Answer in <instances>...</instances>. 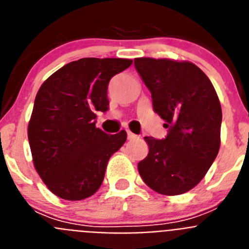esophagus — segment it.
Here are the masks:
<instances>
[{
	"instance_id": "esophagus-1",
	"label": "esophagus",
	"mask_w": 249,
	"mask_h": 249,
	"mask_svg": "<svg viewBox=\"0 0 249 249\" xmlns=\"http://www.w3.org/2000/svg\"><path fill=\"white\" fill-rule=\"evenodd\" d=\"M127 136H128V140H135V138H138V136L135 135V133H132L131 131H127Z\"/></svg>"
}]
</instances>
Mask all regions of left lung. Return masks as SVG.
Returning a JSON list of instances; mask_svg holds the SVG:
<instances>
[{"instance_id":"left-lung-1","label":"left lung","mask_w":249,"mask_h":249,"mask_svg":"<svg viewBox=\"0 0 249 249\" xmlns=\"http://www.w3.org/2000/svg\"><path fill=\"white\" fill-rule=\"evenodd\" d=\"M156 113L166 121L162 140L144 137L147 157L138 163L144 183L166 196L188 192L201 182L221 144L222 109L210 78L191 62L136 58Z\"/></svg>"}]
</instances>
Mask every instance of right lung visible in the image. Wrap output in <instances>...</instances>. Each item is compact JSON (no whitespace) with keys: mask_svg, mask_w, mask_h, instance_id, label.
<instances>
[{"mask_svg":"<svg viewBox=\"0 0 249 249\" xmlns=\"http://www.w3.org/2000/svg\"><path fill=\"white\" fill-rule=\"evenodd\" d=\"M132 65L124 58H81L43 82L28 123L34 163L48 190L67 201L97 192L106 167L127 140L96 127V111L109 108L108 83Z\"/></svg>","mask_w":249,"mask_h":249,"instance_id":"add662e5","label":"right lung"}]
</instances>
